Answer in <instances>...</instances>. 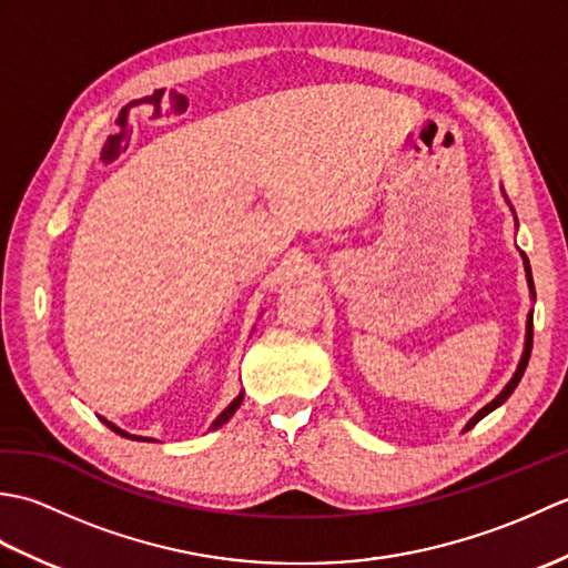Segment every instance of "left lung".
<instances>
[{"mask_svg":"<svg viewBox=\"0 0 568 568\" xmlns=\"http://www.w3.org/2000/svg\"><path fill=\"white\" fill-rule=\"evenodd\" d=\"M500 192H503V197H505V190L500 187ZM505 202L510 204V200L505 197ZM510 212L515 214V210H513V204H510ZM515 222H517V216H515ZM520 256H523V263H525V275H527V287H529V297L535 300V283H532V268H529V261H527V256L525 253L520 251ZM529 352H532V310H529V315H527V332H525V348H523V356H520V364H517V368H515V373H513V378L508 381V385H505V388L493 397V400L486 405V407H480L478 413L470 417L468 422H466V427H464V432H468L470 427H476L480 419H484L486 415H490L493 409L496 407H500L505 400H508V397L513 395V390L517 388V383H520V378H523V373H525V368H527V361H529Z\"/></svg>","mask_w":568,"mask_h":568,"instance_id":"obj_1","label":"left lung"}]
</instances>
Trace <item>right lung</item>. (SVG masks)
I'll use <instances>...</instances> for the list:
<instances>
[{
  "mask_svg": "<svg viewBox=\"0 0 568 568\" xmlns=\"http://www.w3.org/2000/svg\"><path fill=\"white\" fill-rule=\"evenodd\" d=\"M241 400H244V390H241L236 397H234V400L232 403H229L224 409H222V413L220 415H216V419L212 422V425H210V429H220L222 425H226V422L229 419H232V415L236 413V409H239V405H241ZM102 422H104V425L106 427H110L112 432H116V434H122V437H126V439H136V442H155V439H151V437H139V434H131V432H126V429H122V427H116L114 425V422H110V419H104V417H100Z\"/></svg>",
  "mask_w": 568,
  "mask_h": 568,
  "instance_id": "1",
  "label": "right lung"
}]
</instances>
